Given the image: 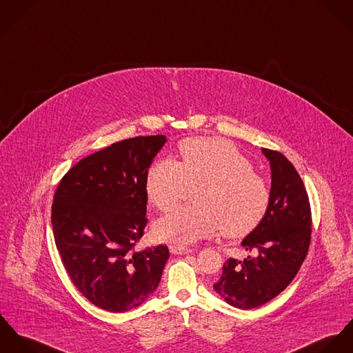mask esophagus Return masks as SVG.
<instances>
[{"instance_id":"obj_1","label":"esophagus","mask_w":353,"mask_h":353,"mask_svg":"<svg viewBox=\"0 0 353 353\" xmlns=\"http://www.w3.org/2000/svg\"><path fill=\"white\" fill-rule=\"evenodd\" d=\"M169 250H170L172 254H188V253H192V252H194L192 249L183 248V246H177V245H170V246H169Z\"/></svg>"}]
</instances>
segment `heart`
<instances>
[{
	"label": "heart",
	"instance_id": "obj_1",
	"mask_svg": "<svg viewBox=\"0 0 353 353\" xmlns=\"http://www.w3.org/2000/svg\"><path fill=\"white\" fill-rule=\"evenodd\" d=\"M181 161L159 159L146 173V195L159 210L169 211L194 192L196 207L176 208L158 219L153 234L158 241L191 245L223 230L243 236L265 218L271 188L253 172L252 162L223 139H185L179 146Z\"/></svg>",
	"mask_w": 353,
	"mask_h": 353
}]
</instances>
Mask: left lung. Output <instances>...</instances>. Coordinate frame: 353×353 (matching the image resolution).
Masks as SVG:
<instances>
[{"mask_svg": "<svg viewBox=\"0 0 353 353\" xmlns=\"http://www.w3.org/2000/svg\"><path fill=\"white\" fill-rule=\"evenodd\" d=\"M271 165V204L263 222L241 245L257 256L229 259L214 290L226 303L249 310L277 296L306 259L312 211L309 196L294 165L281 153L263 149Z\"/></svg>", "mask_w": 353, "mask_h": 353, "instance_id": "left-lung-1", "label": "left lung"}]
</instances>
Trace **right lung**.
<instances>
[{
  "instance_id": "add662e5",
  "label": "right lung",
  "mask_w": 353,
  "mask_h": 353,
  "mask_svg": "<svg viewBox=\"0 0 353 353\" xmlns=\"http://www.w3.org/2000/svg\"><path fill=\"white\" fill-rule=\"evenodd\" d=\"M166 141L137 137L83 158L54 196L61 260L79 292L103 310L124 313L146 302L169 259L165 245L132 250L148 223L146 173Z\"/></svg>"
}]
</instances>
